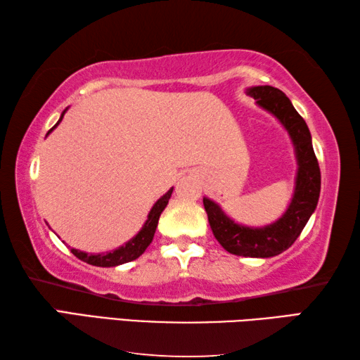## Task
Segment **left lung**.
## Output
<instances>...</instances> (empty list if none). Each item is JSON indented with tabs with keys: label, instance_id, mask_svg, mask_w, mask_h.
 Listing matches in <instances>:
<instances>
[{
	"label": "left lung",
	"instance_id": "left-lung-1",
	"mask_svg": "<svg viewBox=\"0 0 360 360\" xmlns=\"http://www.w3.org/2000/svg\"><path fill=\"white\" fill-rule=\"evenodd\" d=\"M246 94L254 96L259 108L276 117L294 146L297 174L290 203L281 217L264 227L235 222L225 214L221 205L208 197H203V205L212 233L225 251L243 257L266 259L294 245L311 217L321 193V169L307 122L295 111L288 96L271 85H255L246 89Z\"/></svg>",
	"mask_w": 360,
	"mask_h": 360
}]
</instances>
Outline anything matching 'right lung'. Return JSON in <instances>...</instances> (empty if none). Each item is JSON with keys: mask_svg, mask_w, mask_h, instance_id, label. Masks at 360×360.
<instances>
[{"mask_svg": "<svg viewBox=\"0 0 360 360\" xmlns=\"http://www.w3.org/2000/svg\"><path fill=\"white\" fill-rule=\"evenodd\" d=\"M66 111H68V108H66L62 112V115H60L57 124L47 131V135L53 129H56L60 122H62ZM172 193H173V187L169 188L165 195H162V197L157 200L154 206L150 208L148 219H146V222L141 227V230H139L131 240L127 241L124 246H119L117 249H114V251L101 252V254H89V252L79 251V249H75V248H71V252L75 254L77 259H81L82 262H87V264L95 265V266H117L122 264H127V262L138 259L139 255H141L152 243V238H154V233H155V229L158 224V219H160V214L163 212V210L167 208L168 200H169V197H172Z\"/></svg>", "mask_w": 360, "mask_h": 360, "instance_id": "1", "label": "right lung"}]
</instances>
